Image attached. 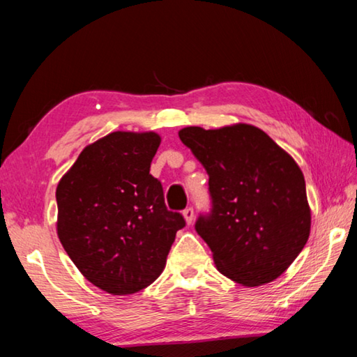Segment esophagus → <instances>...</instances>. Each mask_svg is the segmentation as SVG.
Here are the masks:
<instances>
[{"instance_id": "esophagus-1", "label": "esophagus", "mask_w": 357, "mask_h": 357, "mask_svg": "<svg viewBox=\"0 0 357 357\" xmlns=\"http://www.w3.org/2000/svg\"><path fill=\"white\" fill-rule=\"evenodd\" d=\"M183 215H184V220L187 225H192L193 223V219H195V213H193L192 208H187L183 211Z\"/></svg>"}]
</instances>
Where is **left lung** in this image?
Returning <instances> with one entry per match:
<instances>
[{"mask_svg": "<svg viewBox=\"0 0 357 357\" xmlns=\"http://www.w3.org/2000/svg\"><path fill=\"white\" fill-rule=\"evenodd\" d=\"M179 138L209 176L213 211L195 223L215 268L244 287L280 277L310 236L299 165L266 132L238 123L184 128Z\"/></svg>", "mask_w": 357, "mask_h": 357, "instance_id": "obj_1", "label": "left lung"}]
</instances>
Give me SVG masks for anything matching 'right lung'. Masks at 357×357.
<instances>
[{"label":"right lung","mask_w":357,"mask_h":357,"mask_svg":"<svg viewBox=\"0 0 357 357\" xmlns=\"http://www.w3.org/2000/svg\"><path fill=\"white\" fill-rule=\"evenodd\" d=\"M159 144L153 130L112 132L88 144L56 187L64 250L84 279L114 296L151 285L185 225L149 174Z\"/></svg>","instance_id":"right-lung-1"}]
</instances>
